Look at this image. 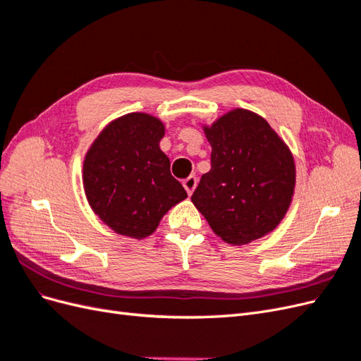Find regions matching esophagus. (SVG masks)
Wrapping results in <instances>:
<instances>
[{
  "instance_id": "esophagus-1",
  "label": "esophagus",
  "mask_w": 361,
  "mask_h": 361,
  "mask_svg": "<svg viewBox=\"0 0 361 361\" xmlns=\"http://www.w3.org/2000/svg\"><path fill=\"white\" fill-rule=\"evenodd\" d=\"M182 183H183V188L187 190V192L191 195L192 191H194V188L197 187V178L192 176V174H191V176H188Z\"/></svg>"
}]
</instances>
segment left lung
<instances>
[{
    "instance_id": "1",
    "label": "left lung",
    "mask_w": 361,
    "mask_h": 361,
    "mask_svg": "<svg viewBox=\"0 0 361 361\" xmlns=\"http://www.w3.org/2000/svg\"><path fill=\"white\" fill-rule=\"evenodd\" d=\"M212 146L211 170L191 200L228 244H247L274 231L295 187L289 149L265 118L233 110L204 128Z\"/></svg>"
}]
</instances>
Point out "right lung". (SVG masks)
Instances as JSON below:
<instances>
[{
  "mask_svg": "<svg viewBox=\"0 0 361 361\" xmlns=\"http://www.w3.org/2000/svg\"><path fill=\"white\" fill-rule=\"evenodd\" d=\"M159 118L133 113L108 125L84 159V190L92 209L114 232L146 238L162 215L187 199L159 149Z\"/></svg>",
  "mask_w": 361,
  "mask_h": 361,
  "instance_id": "add662e5",
  "label": "right lung"
}]
</instances>
